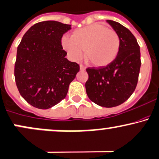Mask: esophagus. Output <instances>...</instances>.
I'll return each instance as SVG.
<instances>
[{"label":"esophagus","mask_w":159,"mask_h":159,"mask_svg":"<svg viewBox=\"0 0 159 159\" xmlns=\"http://www.w3.org/2000/svg\"><path fill=\"white\" fill-rule=\"evenodd\" d=\"M80 69H81V71H84L85 69H86V67H85L84 66H83L82 64H81V65H80Z\"/></svg>","instance_id":"obj_1"}]
</instances>
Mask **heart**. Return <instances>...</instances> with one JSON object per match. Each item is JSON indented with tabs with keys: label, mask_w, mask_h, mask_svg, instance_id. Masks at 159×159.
I'll list each match as a JSON object with an SVG mask.
<instances>
[{
	"label": "heart",
	"mask_w": 159,
	"mask_h": 159,
	"mask_svg": "<svg viewBox=\"0 0 159 159\" xmlns=\"http://www.w3.org/2000/svg\"><path fill=\"white\" fill-rule=\"evenodd\" d=\"M62 45L73 60L85 59L90 65L102 67L116 59L121 48V39L116 31L101 24H92L73 31L71 38L63 37Z\"/></svg>",
	"instance_id": "obj_1"
}]
</instances>
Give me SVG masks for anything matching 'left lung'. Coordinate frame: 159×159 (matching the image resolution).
Here are the masks:
<instances>
[{
  "mask_svg": "<svg viewBox=\"0 0 159 159\" xmlns=\"http://www.w3.org/2000/svg\"><path fill=\"white\" fill-rule=\"evenodd\" d=\"M106 22L119 35V53L109 65L87 69L89 78L85 88L92 102L111 108L121 105L134 93L138 81L141 61L139 46L130 30L119 22Z\"/></svg>",
  "mask_w": 159,
  "mask_h": 159,
  "instance_id": "obj_1",
  "label": "left lung"
}]
</instances>
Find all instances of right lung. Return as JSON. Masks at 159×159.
<instances>
[{"mask_svg": "<svg viewBox=\"0 0 159 159\" xmlns=\"http://www.w3.org/2000/svg\"><path fill=\"white\" fill-rule=\"evenodd\" d=\"M71 25L57 21L34 24L17 48L14 75L20 95L30 105L48 109L66 97L80 67L66 58L61 40Z\"/></svg>", "mask_w": 159, "mask_h": 159, "instance_id": "obj_1", "label": "right lung"}]
</instances>
